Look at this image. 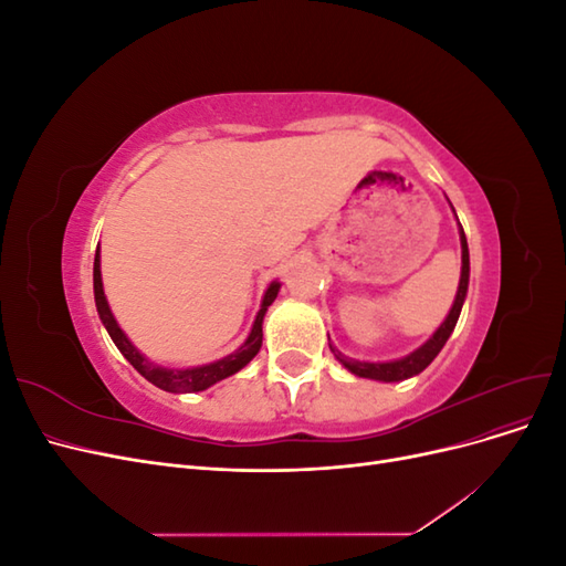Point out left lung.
Returning <instances> with one entry per match:
<instances>
[{"mask_svg": "<svg viewBox=\"0 0 566 566\" xmlns=\"http://www.w3.org/2000/svg\"><path fill=\"white\" fill-rule=\"evenodd\" d=\"M453 208V205H451ZM455 212V210H453ZM458 219V217H455ZM460 227V224H458ZM460 250H462V269H460V283H458V293H455V300H453V306L449 316L443 318V323L439 325V328L432 333V337L424 342V345H420L418 349L410 352L408 356H401V358H394V361H356V358H349L342 352H337L333 345H331V352L335 354L337 361L345 366L349 373L358 375V378H368V380H380V382H401V380H408L413 378V375L422 373L427 366H430L437 354L443 349V345H447V339L451 337L455 323H458V316L462 312V302H465L468 297V283H470V250H468V238H465V231H462L460 227Z\"/></svg>", "mask_w": 566, "mask_h": 566, "instance_id": "8db88e82", "label": "left lung"}]
</instances>
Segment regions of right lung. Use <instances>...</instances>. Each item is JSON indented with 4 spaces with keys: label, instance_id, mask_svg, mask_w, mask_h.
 <instances>
[{
    "label": "right lung",
    "instance_id": "right-lung-1",
    "mask_svg": "<svg viewBox=\"0 0 566 566\" xmlns=\"http://www.w3.org/2000/svg\"><path fill=\"white\" fill-rule=\"evenodd\" d=\"M281 290V283L279 281H271L266 293H264V300H262V306L260 312H256L254 316V323H252V331L250 335L245 337V342L241 347H238L233 354L219 358V361H212V364H205V366H193V368H165V366H158L148 361V358L136 349L132 345V339L125 335V331L119 328L111 306H108V300H106V293H104V281H101V250L96 248V254H94V302H96V312H98V318L101 323L106 325V331L111 335V339L115 342V347L119 349V354H123L127 361L139 370L144 378L148 382H153L156 387L165 389V391H175V394H184V391H202L212 387L214 382L229 378V375L238 373L241 368H245L252 358L256 356V352H260L262 347V323H264V314L271 306V302L276 300Z\"/></svg>",
    "mask_w": 566,
    "mask_h": 566
}]
</instances>
